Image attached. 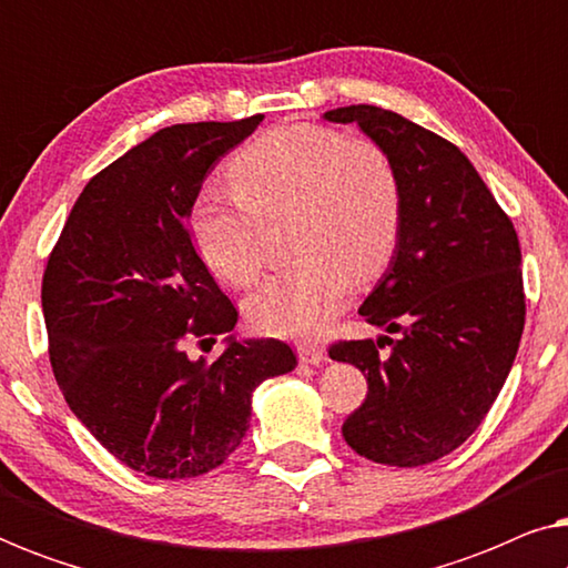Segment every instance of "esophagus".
Masks as SVG:
<instances>
[{
    "instance_id": "1",
    "label": "esophagus",
    "mask_w": 568,
    "mask_h": 568,
    "mask_svg": "<svg viewBox=\"0 0 568 568\" xmlns=\"http://www.w3.org/2000/svg\"><path fill=\"white\" fill-rule=\"evenodd\" d=\"M297 356L302 364H321L325 362V346L317 341H302L297 344Z\"/></svg>"
}]
</instances>
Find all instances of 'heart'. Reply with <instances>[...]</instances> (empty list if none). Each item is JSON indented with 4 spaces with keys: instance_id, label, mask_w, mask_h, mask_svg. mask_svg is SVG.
Instances as JSON below:
<instances>
[{
    "instance_id": "heart-1",
    "label": "heart",
    "mask_w": 568,
    "mask_h": 568,
    "mask_svg": "<svg viewBox=\"0 0 568 568\" xmlns=\"http://www.w3.org/2000/svg\"><path fill=\"white\" fill-rule=\"evenodd\" d=\"M235 193L206 185L191 209V240L214 276L251 286L263 268V224L292 214L286 247L300 258L247 300L258 333H321L346 305L352 278H375L400 235L403 193L377 144L313 123L271 129L230 162Z\"/></svg>"
}]
</instances>
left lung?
I'll list each match as a JSON object with an SVG mask.
<instances>
[{
	"label": "left lung",
	"instance_id": "1",
	"mask_svg": "<svg viewBox=\"0 0 568 568\" xmlns=\"http://www.w3.org/2000/svg\"><path fill=\"white\" fill-rule=\"evenodd\" d=\"M356 123L400 178L393 258L359 315L398 336L338 341L331 359L367 377V398L344 422L367 460L416 468L478 429L515 364L525 328L523 253L515 224L470 160L447 139L377 105L323 115ZM383 343L392 354H378Z\"/></svg>",
	"mask_w": 568,
	"mask_h": 568
}]
</instances>
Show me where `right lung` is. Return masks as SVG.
Listing matches in <instances>:
<instances>
[{
  "mask_svg": "<svg viewBox=\"0 0 568 568\" xmlns=\"http://www.w3.org/2000/svg\"><path fill=\"white\" fill-rule=\"evenodd\" d=\"M243 121L175 123L84 185L43 274L53 377L72 414L115 460L178 480L214 470L251 426L263 379L297 356L284 341H237V310L189 235L201 183L258 129ZM227 335L220 361L184 344Z\"/></svg>",
  "mask_w": 568,
  "mask_h": 568,
  "instance_id": "add662e5",
  "label": "right lung"
}]
</instances>
